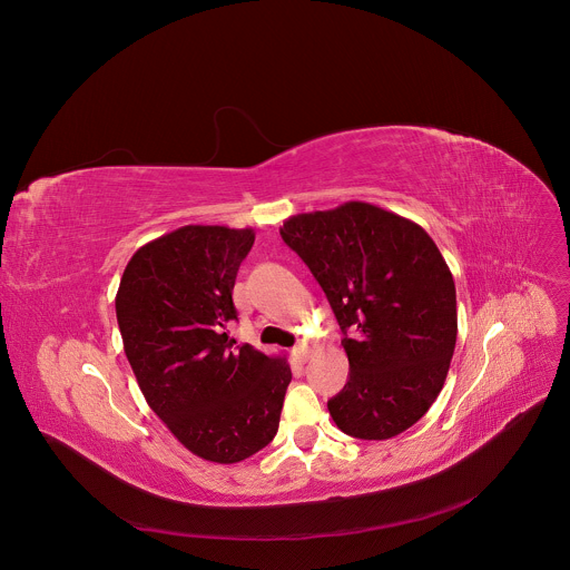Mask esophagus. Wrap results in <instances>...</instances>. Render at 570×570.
I'll return each mask as SVG.
<instances>
[{
  "mask_svg": "<svg viewBox=\"0 0 570 570\" xmlns=\"http://www.w3.org/2000/svg\"><path fill=\"white\" fill-rule=\"evenodd\" d=\"M293 355H295L299 362H306V357H308V344L299 342V344L293 348Z\"/></svg>",
  "mask_w": 570,
  "mask_h": 570,
  "instance_id": "1",
  "label": "esophagus"
}]
</instances>
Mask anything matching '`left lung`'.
<instances>
[{
	"instance_id": "obj_1",
	"label": "left lung",
	"mask_w": 570,
	"mask_h": 570,
	"mask_svg": "<svg viewBox=\"0 0 570 570\" xmlns=\"http://www.w3.org/2000/svg\"><path fill=\"white\" fill-rule=\"evenodd\" d=\"M279 235L344 333L351 371L331 419L362 441L403 434L441 394L456 344V288L441 250L419 224L364 202L288 217Z\"/></svg>"
}]
</instances>
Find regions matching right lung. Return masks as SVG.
<instances>
[{"label":"right lung","instance_id":"right-lung-1","mask_svg":"<svg viewBox=\"0 0 570 570\" xmlns=\"http://www.w3.org/2000/svg\"><path fill=\"white\" fill-rule=\"evenodd\" d=\"M253 228L183 226L129 259L116 317L125 355L151 412L189 452L239 463L279 428L291 383L286 357L233 346V288Z\"/></svg>","mask_w":570,"mask_h":570}]
</instances>
